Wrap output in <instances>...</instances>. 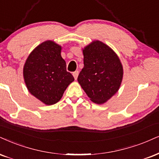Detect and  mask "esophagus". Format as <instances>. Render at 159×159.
Wrapping results in <instances>:
<instances>
[{
	"label": "esophagus",
	"instance_id": "34e87169",
	"mask_svg": "<svg viewBox=\"0 0 159 159\" xmlns=\"http://www.w3.org/2000/svg\"><path fill=\"white\" fill-rule=\"evenodd\" d=\"M78 74H79V71H78V70H76V71H74V72H73V76H74V79H75V80H76V79H77V76H78Z\"/></svg>",
	"mask_w": 159,
	"mask_h": 159
}]
</instances>
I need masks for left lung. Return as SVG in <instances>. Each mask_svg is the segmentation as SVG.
I'll list each match as a JSON object with an SVG mask.
<instances>
[{
    "instance_id": "1",
    "label": "left lung",
    "mask_w": 159,
    "mask_h": 159,
    "mask_svg": "<svg viewBox=\"0 0 159 159\" xmlns=\"http://www.w3.org/2000/svg\"><path fill=\"white\" fill-rule=\"evenodd\" d=\"M84 67L77 80L93 102L103 104L118 91L123 68L116 54L99 40L84 48Z\"/></svg>"
}]
</instances>
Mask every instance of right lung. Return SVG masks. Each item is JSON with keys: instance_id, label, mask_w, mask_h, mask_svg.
<instances>
[{"instance_id": "1", "label": "right lung", "mask_w": 159, "mask_h": 159, "mask_svg": "<svg viewBox=\"0 0 159 159\" xmlns=\"http://www.w3.org/2000/svg\"><path fill=\"white\" fill-rule=\"evenodd\" d=\"M61 48L54 41H45L31 52L23 67V77L29 91L47 105L60 101L74 80L66 70V62L60 54Z\"/></svg>"}]
</instances>
